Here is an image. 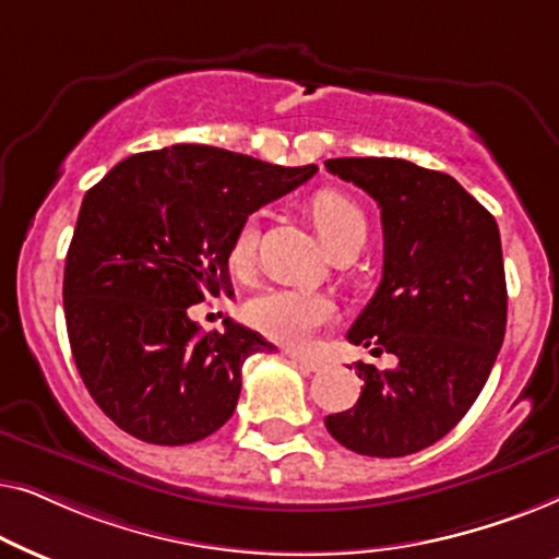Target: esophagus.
<instances>
[{"label":"esophagus","instance_id":"34e87169","mask_svg":"<svg viewBox=\"0 0 559 559\" xmlns=\"http://www.w3.org/2000/svg\"><path fill=\"white\" fill-rule=\"evenodd\" d=\"M287 358L297 366V369H300V371H308V373H312V371H320V366H323V364L318 361V358L300 356V354H295V350H287Z\"/></svg>","mask_w":559,"mask_h":559}]
</instances>
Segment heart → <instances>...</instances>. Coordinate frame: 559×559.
Listing matches in <instances>:
<instances>
[{
	"mask_svg": "<svg viewBox=\"0 0 559 559\" xmlns=\"http://www.w3.org/2000/svg\"><path fill=\"white\" fill-rule=\"evenodd\" d=\"M310 213L328 249L343 241H364L366 218L358 205L338 190H320L312 195ZM257 251V221L247 218L236 228L228 262L236 272H247ZM338 305L331 295L305 287H270L251 297L243 308L247 323L282 346L302 348L320 328L333 323Z\"/></svg>",
	"mask_w": 559,
	"mask_h": 559,
	"instance_id": "obj_1",
	"label": "heart"
}]
</instances>
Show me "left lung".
<instances>
[{"instance_id":"left-lung-1","label":"left lung","mask_w":559,"mask_h":559,"mask_svg":"<svg viewBox=\"0 0 559 559\" xmlns=\"http://www.w3.org/2000/svg\"><path fill=\"white\" fill-rule=\"evenodd\" d=\"M325 167L379 203L384 228L381 282L346 338L400 361L386 371L358 361L361 396L325 427L358 455H412L461 423L499 356V226L455 178L407 159L338 157Z\"/></svg>"}]
</instances>
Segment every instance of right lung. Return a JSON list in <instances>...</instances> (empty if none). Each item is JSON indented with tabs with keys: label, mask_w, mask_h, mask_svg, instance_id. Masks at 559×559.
<instances>
[{
	"label": "right lung",
	"mask_w": 559,
	"mask_h": 559,
	"mask_svg": "<svg viewBox=\"0 0 559 559\" xmlns=\"http://www.w3.org/2000/svg\"><path fill=\"white\" fill-rule=\"evenodd\" d=\"M316 173L173 144L121 159L88 190L63 308L83 384L114 425L152 445H188L234 415L243 361L274 346L228 318L224 333H203L188 310L234 295L236 228Z\"/></svg>",
	"instance_id": "right-lung-1"
}]
</instances>
